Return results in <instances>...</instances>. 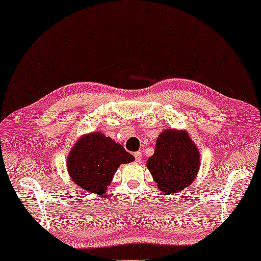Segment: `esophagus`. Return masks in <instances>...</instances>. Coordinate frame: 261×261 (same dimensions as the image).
Returning <instances> with one entry per match:
<instances>
[{
	"mask_svg": "<svg viewBox=\"0 0 261 261\" xmlns=\"http://www.w3.org/2000/svg\"><path fill=\"white\" fill-rule=\"evenodd\" d=\"M134 156H135V160H136L137 162H141L143 154H142L141 152H135V153H134Z\"/></svg>",
	"mask_w": 261,
	"mask_h": 261,
	"instance_id": "1",
	"label": "esophagus"
}]
</instances>
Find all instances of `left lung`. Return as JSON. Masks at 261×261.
I'll list each match as a JSON object with an SVG mask.
<instances>
[{
  "label": "left lung",
  "mask_w": 261,
  "mask_h": 261,
  "mask_svg": "<svg viewBox=\"0 0 261 261\" xmlns=\"http://www.w3.org/2000/svg\"><path fill=\"white\" fill-rule=\"evenodd\" d=\"M146 167L161 193L174 195L188 188L200 167L198 147L185 129L167 128L158 136Z\"/></svg>",
  "instance_id": "1"
}]
</instances>
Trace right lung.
Segmentation results:
<instances>
[{
  "label": "right lung",
  "mask_w": 261,
  "mask_h": 261,
  "mask_svg": "<svg viewBox=\"0 0 261 261\" xmlns=\"http://www.w3.org/2000/svg\"><path fill=\"white\" fill-rule=\"evenodd\" d=\"M67 172L79 188L103 196L120 164L130 163L135 158L101 132L83 135L74 143L66 159Z\"/></svg>",
  "instance_id": "right-lung-1"
}]
</instances>
